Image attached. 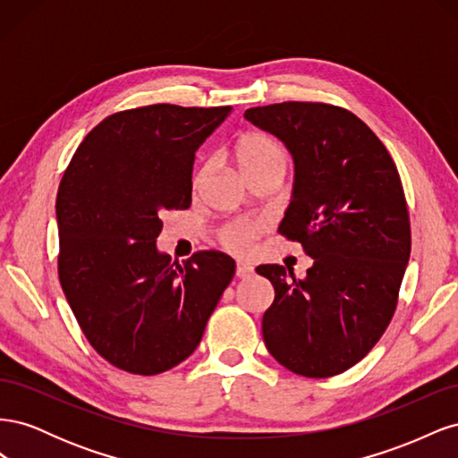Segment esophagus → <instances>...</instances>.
<instances>
[{
    "label": "esophagus",
    "instance_id": "esophagus-1",
    "mask_svg": "<svg viewBox=\"0 0 458 458\" xmlns=\"http://www.w3.org/2000/svg\"><path fill=\"white\" fill-rule=\"evenodd\" d=\"M252 273H254V267L250 263H244V261L237 263V276H241V279H246V276H250Z\"/></svg>",
    "mask_w": 458,
    "mask_h": 458
}]
</instances>
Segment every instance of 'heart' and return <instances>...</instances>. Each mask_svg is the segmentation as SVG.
I'll use <instances>...</instances> for the list:
<instances>
[{
	"label": "heart",
	"instance_id": "1",
	"mask_svg": "<svg viewBox=\"0 0 458 458\" xmlns=\"http://www.w3.org/2000/svg\"><path fill=\"white\" fill-rule=\"evenodd\" d=\"M234 162H237L242 175L250 182V179L269 174V172H281L284 174L286 168V152L276 143L271 135L250 131L244 133L241 140L234 143ZM208 174V165H200L195 177H192V187L199 189ZM263 233V224L259 221H233L219 231V242L224 244L227 250L237 254H248L254 248L256 239Z\"/></svg>",
	"mask_w": 458,
	"mask_h": 458
}]
</instances>
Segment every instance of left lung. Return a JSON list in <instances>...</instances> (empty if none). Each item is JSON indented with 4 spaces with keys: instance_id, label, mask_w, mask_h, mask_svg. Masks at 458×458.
<instances>
[{
    "instance_id": "left-lung-1",
    "label": "left lung",
    "mask_w": 458,
    "mask_h": 458,
    "mask_svg": "<svg viewBox=\"0 0 458 458\" xmlns=\"http://www.w3.org/2000/svg\"><path fill=\"white\" fill-rule=\"evenodd\" d=\"M244 118L293 155L279 233L313 258L306 279L276 263L256 267L275 288L263 342L288 370L335 377L361 361L394 317L411 256L403 185L390 152L350 110L288 101Z\"/></svg>"
}]
</instances>
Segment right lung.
<instances>
[{
  "label": "right lung",
  "mask_w": 458,
  "mask_h": 458,
  "mask_svg": "<svg viewBox=\"0 0 458 458\" xmlns=\"http://www.w3.org/2000/svg\"><path fill=\"white\" fill-rule=\"evenodd\" d=\"M231 106L148 105L106 116L80 143L57 192L59 281L110 365L152 377L197 350L234 261L157 248L165 210H187L195 152Z\"/></svg>",
  "instance_id": "add662e5"
}]
</instances>
